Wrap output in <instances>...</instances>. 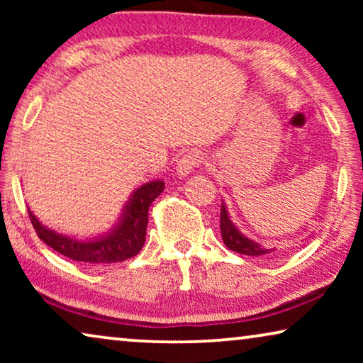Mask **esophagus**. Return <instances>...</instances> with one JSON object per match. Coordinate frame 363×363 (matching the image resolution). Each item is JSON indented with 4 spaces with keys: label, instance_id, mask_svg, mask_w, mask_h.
Returning a JSON list of instances; mask_svg holds the SVG:
<instances>
[{
    "label": "esophagus",
    "instance_id": "1",
    "mask_svg": "<svg viewBox=\"0 0 363 363\" xmlns=\"http://www.w3.org/2000/svg\"><path fill=\"white\" fill-rule=\"evenodd\" d=\"M205 160L201 152L198 150H190L188 153H185L180 160L177 163V175L180 178H186L190 173L193 172V168L200 165V163Z\"/></svg>",
    "mask_w": 363,
    "mask_h": 363
}]
</instances>
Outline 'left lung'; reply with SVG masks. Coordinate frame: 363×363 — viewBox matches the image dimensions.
<instances>
[{
  "instance_id": "1",
  "label": "left lung",
  "mask_w": 363,
  "mask_h": 363,
  "mask_svg": "<svg viewBox=\"0 0 363 363\" xmlns=\"http://www.w3.org/2000/svg\"><path fill=\"white\" fill-rule=\"evenodd\" d=\"M220 230H221V238L223 242H225L228 250L240 252V255L245 256H269L274 255V247H266L262 242L251 240L250 236L242 235L235 223L231 221L230 211H228V206L225 201H221V213H220Z\"/></svg>"
}]
</instances>
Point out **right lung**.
<instances>
[{
  "mask_svg": "<svg viewBox=\"0 0 363 363\" xmlns=\"http://www.w3.org/2000/svg\"><path fill=\"white\" fill-rule=\"evenodd\" d=\"M163 188H165L163 180H152L135 188L111 230L89 238L59 233L43 225L31 208H28V211L39 240H43L59 255L87 264H113V262L130 259L145 245L148 208L163 191Z\"/></svg>",
  "mask_w": 363,
  "mask_h": 363,
  "instance_id": "right-lung-1",
  "label": "right lung"
}]
</instances>
